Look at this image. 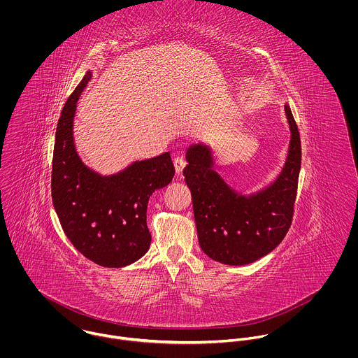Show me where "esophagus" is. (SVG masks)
I'll use <instances>...</instances> for the list:
<instances>
[{"label":"esophagus","mask_w":358,"mask_h":358,"mask_svg":"<svg viewBox=\"0 0 358 358\" xmlns=\"http://www.w3.org/2000/svg\"><path fill=\"white\" fill-rule=\"evenodd\" d=\"M173 165H175V171H176V173H178V175H180V173L183 172L185 166H186V161H185L182 157H176V158L173 159Z\"/></svg>","instance_id":"esophagus-1"}]
</instances>
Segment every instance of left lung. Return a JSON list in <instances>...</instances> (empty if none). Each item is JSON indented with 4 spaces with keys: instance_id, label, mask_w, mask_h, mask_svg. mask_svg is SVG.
<instances>
[{
    "instance_id": "1",
    "label": "left lung",
    "mask_w": 358,
    "mask_h": 358,
    "mask_svg": "<svg viewBox=\"0 0 358 358\" xmlns=\"http://www.w3.org/2000/svg\"><path fill=\"white\" fill-rule=\"evenodd\" d=\"M291 139L280 173L263 189L244 194L215 171L208 143L186 150L185 182L192 192L199 243L205 255L230 266H244L270 254L285 237L294 215L301 172V138L288 103L284 104Z\"/></svg>"
}]
</instances>
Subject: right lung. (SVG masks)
Returning <instances> with one entry per match:
<instances>
[{
  "instance_id": "right-lung-1",
  "label": "right lung",
  "mask_w": 358,
  "mask_h": 358,
  "mask_svg": "<svg viewBox=\"0 0 358 358\" xmlns=\"http://www.w3.org/2000/svg\"><path fill=\"white\" fill-rule=\"evenodd\" d=\"M91 77L88 70L57 121L52 201L74 248L99 266L115 268L136 262L149 251L148 204L155 190L172 182L175 168L169 153L134 161L110 175H102L83 161L73 129L77 102Z\"/></svg>"
}]
</instances>
